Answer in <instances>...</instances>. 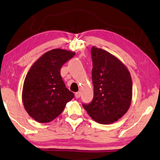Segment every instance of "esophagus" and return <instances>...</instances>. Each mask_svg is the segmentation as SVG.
Masks as SVG:
<instances>
[{
    "label": "esophagus",
    "mask_w": 160,
    "mask_h": 160,
    "mask_svg": "<svg viewBox=\"0 0 160 160\" xmlns=\"http://www.w3.org/2000/svg\"><path fill=\"white\" fill-rule=\"evenodd\" d=\"M75 96H76V98H78L81 96V92L80 91H78V92H77L75 93Z\"/></svg>",
    "instance_id": "34e87169"
}]
</instances>
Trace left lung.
<instances>
[{"label":"left lung","mask_w":160,"mask_h":160,"mask_svg":"<svg viewBox=\"0 0 160 160\" xmlns=\"http://www.w3.org/2000/svg\"><path fill=\"white\" fill-rule=\"evenodd\" d=\"M91 52L93 98L83 107L98 123H113L126 113L131 104V76L123 63L108 52L92 47Z\"/></svg>","instance_id":"left-lung-1"}]
</instances>
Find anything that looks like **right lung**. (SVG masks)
<instances>
[{"label": "right lung", "instance_id": "1", "mask_svg": "<svg viewBox=\"0 0 160 160\" xmlns=\"http://www.w3.org/2000/svg\"><path fill=\"white\" fill-rule=\"evenodd\" d=\"M74 55V52L52 49L42 54L28 71L22 99L25 111L36 121L51 122L74 98V93L65 86L60 69Z\"/></svg>", "mask_w": 160, "mask_h": 160}]
</instances>
